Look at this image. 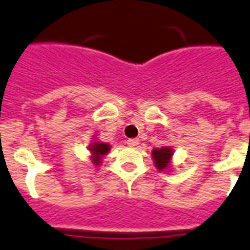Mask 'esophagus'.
<instances>
[{
    "instance_id": "1",
    "label": "esophagus",
    "mask_w": 250,
    "mask_h": 250,
    "mask_svg": "<svg viewBox=\"0 0 250 250\" xmlns=\"http://www.w3.org/2000/svg\"><path fill=\"white\" fill-rule=\"evenodd\" d=\"M139 144V140L138 139H128L127 140V146L128 147H136Z\"/></svg>"
}]
</instances>
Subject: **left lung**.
Returning <instances> with one entry per match:
<instances>
[{
    "instance_id": "1",
    "label": "left lung",
    "mask_w": 250,
    "mask_h": 250,
    "mask_svg": "<svg viewBox=\"0 0 250 250\" xmlns=\"http://www.w3.org/2000/svg\"><path fill=\"white\" fill-rule=\"evenodd\" d=\"M175 149L172 147H160L153 148L151 156H152L153 166L156 167L159 172H169L172 171V158H173Z\"/></svg>"
}]
</instances>
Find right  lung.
<instances>
[{
  "mask_svg": "<svg viewBox=\"0 0 250 250\" xmlns=\"http://www.w3.org/2000/svg\"><path fill=\"white\" fill-rule=\"evenodd\" d=\"M88 152H90V160L95 166V167H99L102 163H103V159L104 156H107V153L110 152L111 144L104 143V142H101L97 138H92L91 143L88 144Z\"/></svg>",
  "mask_w": 250,
  "mask_h": 250,
  "instance_id": "right-lung-1",
  "label": "right lung"
}]
</instances>
